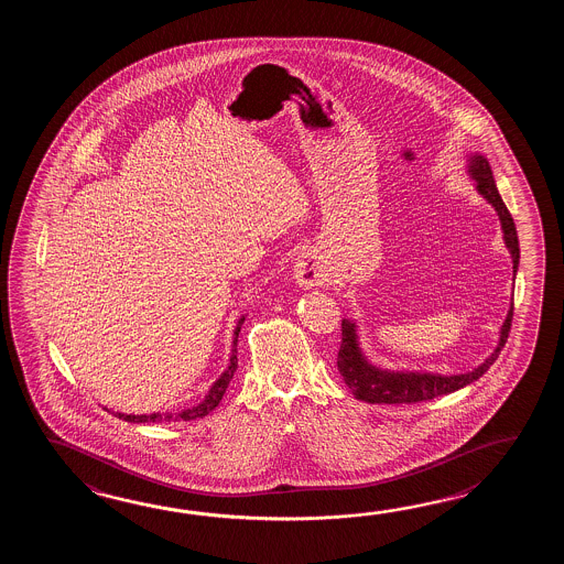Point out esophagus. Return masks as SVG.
<instances>
[{"mask_svg":"<svg viewBox=\"0 0 564 564\" xmlns=\"http://www.w3.org/2000/svg\"><path fill=\"white\" fill-rule=\"evenodd\" d=\"M292 272H294V278H296V282H299L302 288H312L323 284V268L318 264L316 256H312V253H300L299 258H296V262H294V270H292Z\"/></svg>","mask_w":564,"mask_h":564,"instance_id":"obj_1","label":"esophagus"}]
</instances>
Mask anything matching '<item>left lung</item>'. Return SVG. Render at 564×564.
<instances>
[{
    "instance_id": "left-lung-1",
    "label": "left lung",
    "mask_w": 564,
    "mask_h": 564,
    "mask_svg": "<svg viewBox=\"0 0 564 564\" xmlns=\"http://www.w3.org/2000/svg\"><path fill=\"white\" fill-rule=\"evenodd\" d=\"M468 161L469 175H471V180L476 181V189L498 212L500 224H502L503 241H506V248L512 253L516 274L518 262H520V246H518L514 219L510 216L508 207L503 205L502 197L498 193L488 159L476 153V155H469ZM512 314H514V302L506 314L498 347L494 348V352L479 365L478 369L464 372V375L444 377V375H433V372L383 371L365 359L359 347V338H357V326L347 318L343 321V343H340L336 365H338V371L343 375L348 389L360 401L384 403V405L430 401V399L454 393L457 389L478 381L479 377L490 369L508 340V333L512 326Z\"/></svg>"
}]
</instances>
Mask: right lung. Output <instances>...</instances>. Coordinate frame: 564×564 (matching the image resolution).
Returning a JSON list of instances; mask_svg holds the SVG:
<instances>
[{"instance_id": "right-lung-1", "label": "right lung", "mask_w": 564, "mask_h": 564, "mask_svg": "<svg viewBox=\"0 0 564 564\" xmlns=\"http://www.w3.org/2000/svg\"><path fill=\"white\" fill-rule=\"evenodd\" d=\"M241 324H243V316L238 321V326L234 330V347H231V357H229V365L226 371L221 372V377L217 379L216 383L212 384L209 393L205 395L204 401L199 405H195L192 409H185L181 413H151V415H124V413H115V417H119L122 421H129V423H161V421H192L202 420L207 413H212L214 409L219 405L221 397L228 389L229 381L234 377V372L238 369V335H240Z\"/></svg>"}]
</instances>
